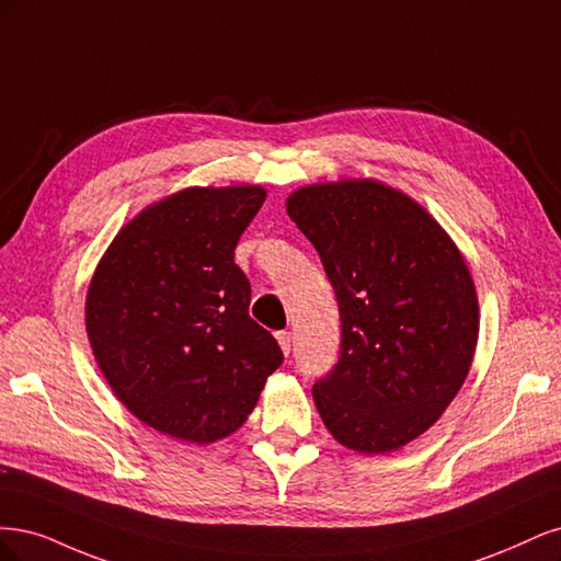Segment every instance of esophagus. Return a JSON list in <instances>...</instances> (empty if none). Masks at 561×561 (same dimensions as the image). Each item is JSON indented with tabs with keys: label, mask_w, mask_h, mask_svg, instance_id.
Here are the masks:
<instances>
[{
	"label": "esophagus",
	"mask_w": 561,
	"mask_h": 561,
	"mask_svg": "<svg viewBox=\"0 0 561 561\" xmlns=\"http://www.w3.org/2000/svg\"><path fill=\"white\" fill-rule=\"evenodd\" d=\"M275 337H277V342H279L282 352H284L286 356L291 354V333H288V331H277V333H275Z\"/></svg>",
	"instance_id": "1"
}]
</instances>
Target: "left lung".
Segmentation results:
<instances>
[{
	"mask_svg": "<svg viewBox=\"0 0 561 561\" xmlns=\"http://www.w3.org/2000/svg\"><path fill=\"white\" fill-rule=\"evenodd\" d=\"M286 211L312 242L337 298L340 356L312 396L345 447L379 455L436 422L471 368L478 296L447 232L377 182L296 191Z\"/></svg>",
	"mask_w": 561,
	"mask_h": 561,
	"instance_id": "1",
	"label": "left lung"
}]
</instances>
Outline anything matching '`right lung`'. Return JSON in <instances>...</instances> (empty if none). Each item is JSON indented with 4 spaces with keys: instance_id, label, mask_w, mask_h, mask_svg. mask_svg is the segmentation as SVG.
<instances>
[{
    "instance_id": "add662e5",
    "label": "right lung",
    "mask_w": 561,
    "mask_h": 561,
    "mask_svg": "<svg viewBox=\"0 0 561 561\" xmlns=\"http://www.w3.org/2000/svg\"><path fill=\"white\" fill-rule=\"evenodd\" d=\"M265 201L261 186L186 188L144 209L102 256L85 298L95 360L121 403L172 438L240 428L284 360L249 317L232 261Z\"/></svg>"
}]
</instances>
